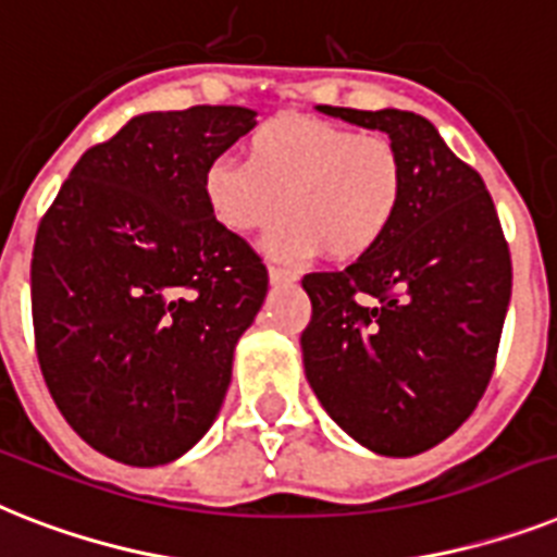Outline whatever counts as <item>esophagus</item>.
Instances as JSON below:
<instances>
[{
    "instance_id": "1",
    "label": "esophagus",
    "mask_w": 557,
    "mask_h": 557,
    "mask_svg": "<svg viewBox=\"0 0 557 557\" xmlns=\"http://www.w3.org/2000/svg\"><path fill=\"white\" fill-rule=\"evenodd\" d=\"M269 280L274 286H286V283H294V280H297V274L288 269H280V265H269Z\"/></svg>"
}]
</instances>
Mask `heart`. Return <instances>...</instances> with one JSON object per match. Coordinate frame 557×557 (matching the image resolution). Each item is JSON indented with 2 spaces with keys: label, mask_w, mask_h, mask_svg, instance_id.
Segmentation results:
<instances>
[{
  "label": "heart",
  "mask_w": 557,
  "mask_h": 557,
  "mask_svg": "<svg viewBox=\"0 0 557 557\" xmlns=\"http://www.w3.org/2000/svg\"><path fill=\"white\" fill-rule=\"evenodd\" d=\"M406 160L395 139L306 114H277L246 139V162L216 157L202 171V197L232 234L265 237L269 255L306 263L323 251L360 260L395 228L406 200Z\"/></svg>",
  "instance_id": "1"
}]
</instances>
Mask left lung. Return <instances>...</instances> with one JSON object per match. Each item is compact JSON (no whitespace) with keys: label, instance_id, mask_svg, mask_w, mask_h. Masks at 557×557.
<instances>
[{"label":"left lung","instance_id":"obj_1","mask_svg":"<svg viewBox=\"0 0 557 557\" xmlns=\"http://www.w3.org/2000/svg\"><path fill=\"white\" fill-rule=\"evenodd\" d=\"M320 111L386 131L409 183L372 255L302 277L306 377L355 441L409 458L446 441L490 386L512 294L509 243L481 174L432 122L395 108Z\"/></svg>","mask_w":557,"mask_h":557}]
</instances>
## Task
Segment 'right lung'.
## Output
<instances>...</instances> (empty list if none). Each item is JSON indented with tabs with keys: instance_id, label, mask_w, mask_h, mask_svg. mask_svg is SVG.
Here are the masks:
<instances>
[{
	"instance_id": "add662e5",
	"label": "right lung",
	"mask_w": 557,
	"mask_h": 557,
	"mask_svg": "<svg viewBox=\"0 0 557 557\" xmlns=\"http://www.w3.org/2000/svg\"><path fill=\"white\" fill-rule=\"evenodd\" d=\"M251 128L239 106L134 116L79 157L39 220V369L76 435L120 463L160 467L206 435L263 306V257L202 197L208 162Z\"/></svg>"
}]
</instances>
